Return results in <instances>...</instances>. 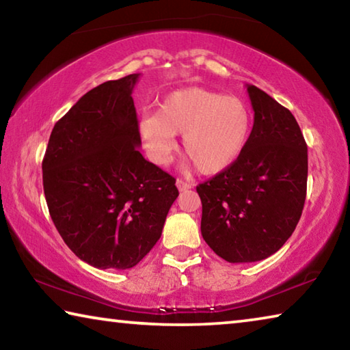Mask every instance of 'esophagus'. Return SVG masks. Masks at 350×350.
<instances>
[{
	"label": "esophagus",
	"instance_id": "34e87169",
	"mask_svg": "<svg viewBox=\"0 0 350 350\" xmlns=\"http://www.w3.org/2000/svg\"><path fill=\"white\" fill-rule=\"evenodd\" d=\"M176 187H177V189H179V191H187V189L191 188V183H188V182L182 180V179H177Z\"/></svg>",
	"mask_w": 350,
	"mask_h": 350
}]
</instances>
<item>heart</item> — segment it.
<instances>
[{
  "instance_id": "1",
  "label": "heart",
  "mask_w": 350,
  "mask_h": 350,
  "mask_svg": "<svg viewBox=\"0 0 350 350\" xmlns=\"http://www.w3.org/2000/svg\"><path fill=\"white\" fill-rule=\"evenodd\" d=\"M253 114L244 98L205 88H185L168 94L157 114L140 122V135L151 159L167 165L183 134L187 156L200 173H222L244 154L250 142Z\"/></svg>"
}]
</instances>
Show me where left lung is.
I'll use <instances>...</instances> for the list:
<instances>
[{
	"label": "left lung",
	"instance_id": "1",
	"mask_svg": "<svg viewBox=\"0 0 350 350\" xmlns=\"http://www.w3.org/2000/svg\"><path fill=\"white\" fill-rule=\"evenodd\" d=\"M254 122L238 162L196 188L200 232L228 262L271 256L295 232L307 189V145L298 122L259 88L247 85Z\"/></svg>",
	"mask_w": 350,
	"mask_h": 350
}]
</instances>
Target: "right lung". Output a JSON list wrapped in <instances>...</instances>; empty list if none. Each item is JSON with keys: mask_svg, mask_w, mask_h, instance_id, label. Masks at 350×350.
I'll list each match as a JSON object with an SVG mask.
<instances>
[{"mask_svg": "<svg viewBox=\"0 0 350 350\" xmlns=\"http://www.w3.org/2000/svg\"><path fill=\"white\" fill-rule=\"evenodd\" d=\"M140 74L86 92L52 129L43 159L51 217L92 267L137 265L179 196L176 179L142 156L133 90Z\"/></svg>", "mask_w": 350, "mask_h": 350, "instance_id": "obj_1", "label": "right lung"}]
</instances>
